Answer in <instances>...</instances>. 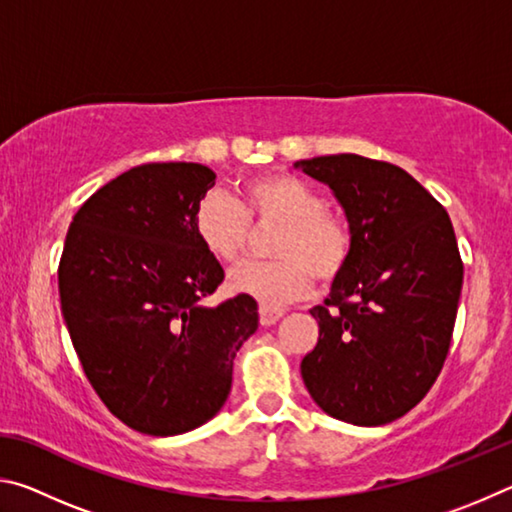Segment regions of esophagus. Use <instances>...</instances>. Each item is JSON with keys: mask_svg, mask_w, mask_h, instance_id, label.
<instances>
[{"mask_svg": "<svg viewBox=\"0 0 512 512\" xmlns=\"http://www.w3.org/2000/svg\"><path fill=\"white\" fill-rule=\"evenodd\" d=\"M284 316L282 309H271V307H259V323H262L264 327H271L275 325L277 320H280Z\"/></svg>", "mask_w": 512, "mask_h": 512, "instance_id": "34e87169", "label": "esophagus"}]
</instances>
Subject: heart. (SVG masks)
<instances>
[{"mask_svg": "<svg viewBox=\"0 0 512 512\" xmlns=\"http://www.w3.org/2000/svg\"><path fill=\"white\" fill-rule=\"evenodd\" d=\"M280 223L271 250L275 259L246 262L228 275L230 291L280 309L302 298L314 284L332 282L352 255V225L325 207V196L291 173L273 171L246 180L239 203L221 192L205 194L194 207L192 225L201 246L214 259L232 264L244 255L250 223Z\"/></svg>", "mask_w": 512, "mask_h": 512, "instance_id": "1", "label": "heart"}]
</instances>
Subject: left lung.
<instances>
[{
  "label": "left lung",
  "mask_w": 512,
  "mask_h": 512,
  "mask_svg": "<svg viewBox=\"0 0 512 512\" xmlns=\"http://www.w3.org/2000/svg\"><path fill=\"white\" fill-rule=\"evenodd\" d=\"M332 189L352 255L300 363L309 395L336 420L379 427L409 413L443 370L463 287L445 207L391 162L354 153L293 164Z\"/></svg>",
  "instance_id": "obj_1"
}]
</instances>
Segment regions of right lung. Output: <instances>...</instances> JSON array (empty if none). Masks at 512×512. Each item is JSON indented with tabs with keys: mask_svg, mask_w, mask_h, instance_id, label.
<instances>
[{
	"mask_svg": "<svg viewBox=\"0 0 512 512\" xmlns=\"http://www.w3.org/2000/svg\"><path fill=\"white\" fill-rule=\"evenodd\" d=\"M216 173L151 162L94 192L69 225L60 309L85 377L112 415L178 436L221 411L232 361L259 325L248 296L205 307L223 268L194 235V207Z\"/></svg>",
	"mask_w": 512,
	"mask_h": 512,
	"instance_id": "obj_1",
	"label": "right lung"
}]
</instances>
